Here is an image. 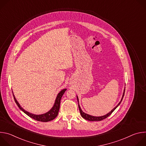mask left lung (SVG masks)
<instances>
[{
  "label": "left lung",
  "instance_id": "obj_1",
  "mask_svg": "<svg viewBox=\"0 0 146 146\" xmlns=\"http://www.w3.org/2000/svg\"><path fill=\"white\" fill-rule=\"evenodd\" d=\"M124 94H125V89H124V91H123V95H122V99H121V101L119 102V103L117 105V106H116L115 108H114L110 113H109L107 114L106 115H103V116H100V117H94V116H92V115H89V114H86V113L83 112V111H82V110L81 109V108H80V105H79V103H78V97L77 96V100H78V108H79V110H80L81 115L82 116V118H84V119H87V120H88V121H102V120H103V119H105V118H108L110 114H111V113L115 110V109L119 105V104H120L121 102H122V99H123V98Z\"/></svg>",
  "mask_w": 146,
  "mask_h": 146
}]
</instances>
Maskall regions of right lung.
Wrapping results in <instances>:
<instances>
[{"mask_svg": "<svg viewBox=\"0 0 146 146\" xmlns=\"http://www.w3.org/2000/svg\"><path fill=\"white\" fill-rule=\"evenodd\" d=\"M66 90L64 89L63 90H62L57 95V97L56 98L54 105L52 107V108L47 113L43 114H41V115H36V114H33L32 113H30L27 111H25V110H24L21 106L19 105V104L18 103V102H17V100H16V99L14 97V95H13L14 96V100L16 103V104L17 105V106H18V108L21 110L23 111H24V113H25L27 115H28L29 117H31L32 118L37 120L38 121H41V122H48V121H50L51 120H53L54 119H55L56 116L58 114V112H59V108H60V99L62 96H63L64 94L65 93V91Z\"/></svg>", "mask_w": 146, "mask_h": 146, "instance_id": "1", "label": "right lung"}]
</instances>
